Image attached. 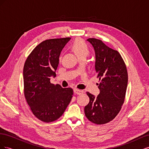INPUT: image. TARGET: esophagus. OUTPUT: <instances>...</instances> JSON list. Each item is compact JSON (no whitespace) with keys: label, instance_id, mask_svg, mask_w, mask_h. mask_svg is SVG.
Here are the masks:
<instances>
[{"label":"esophagus","instance_id":"1","mask_svg":"<svg viewBox=\"0 0 149 149\" xmlns=\"http://www.w3.org/2000/svg\"><path fill=\"white\" fill-rule=\"evenodd\" d=\"M74 93L76 94H78V95H81V94H82L83 93V91H82V90L78 89H74Z\"/></svg>","mask_w":149,"mask_h":149}]
</instances>
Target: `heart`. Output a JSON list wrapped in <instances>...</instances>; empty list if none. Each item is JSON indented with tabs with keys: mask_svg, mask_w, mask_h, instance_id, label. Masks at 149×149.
<instances>
[{
	"mask_svg": "<svg viewBox=\"0 0 149 149\" xmlns=\"http://www.w3.org/2000/svg\"><path fill=\"white\" fill-rule=\"evenodd\" d=\"M71 48L74 53L76 54L78 58L85 57L86 58L87 56L89 54V47L86 43L81 39H76L71 44Z\"/></svg>",
	"mask_w": 149,
	"mask_h": 149,
	"instance_id": "obj_1",
	"label": "heart"
}]
</instances>
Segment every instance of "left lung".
I'll list each match as a JSON object with an SVG mask.
<instances>
[{"mask_svg": "<svg viewBox=\"0 0 149 149\" xmlns=\"http://www.w3.org/2000/svg\"><path fill=\"white\" fill-rule=\"evenodd\" d=\"M95 52V70L100 79L97 97L87 92L89 102L84 107L86 118L96 124L111 121L123 104L127 86V68L119 53L108 47L101 40H87Z\"/></svg>", "mask_w": 149, "mask_h": 149, "instance_id": "left-lung-1", "label": "left lung"}]
</instances>
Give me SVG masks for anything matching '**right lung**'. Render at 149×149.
I'll list each match as a JSON object with an SVG mask.
<instances>
[{
  "label": "right lung",
  "instance_id": "obj_1",
  "mask_svg": "<svg viewBox=\"0 0 149 149\" xmlns=\"http://www.w3.org/2000/svg\"><path fill=\"white\" fill-rule=\"evenodd\" d=\"M71 38L45 40L26 58L24 66V94L33 114L45 123L55 121L64 113L73 97L70 88L50 83L56 77L59 57Z\"/></svg>",
  "mask_w": 149,
  "mask_h": 149
}]
</instances>
